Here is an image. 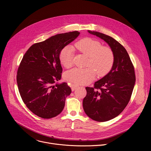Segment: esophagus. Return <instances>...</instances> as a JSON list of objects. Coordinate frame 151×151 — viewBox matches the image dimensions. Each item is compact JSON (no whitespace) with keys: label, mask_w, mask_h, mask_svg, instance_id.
Wrapping results in <instances>:
<instances>
[{"label":"esophagus","mask_w":151,"mask_h":151,"mask_svg":"<svg viewBox=\"0 0 151 151\" xmlns=\"http://www.w3.org/2000/svg\"><path fill=\"white\" fill-rule=\"evenodd\" d=\"M78 87V85H72V87H71L72 91H74L75 90H76Z\"/></svg>","instance_id":"obj_1"}]
</instances>
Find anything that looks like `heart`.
Returning <instances> with one entry per match:
<instances>
[{"instance_id":"1","label":"heart","mask_w":151,"mask_h":151,"mask_svg":"<svg viewBox=\"0 0 151 151\" xmlns=\"http://www.w3.org/2000/svg\"><path fill=\"white\" fill-rule=\"evenodd\" d=\"M75 47L85 55L88 57L86 69L73 68L64 74V78L74 84H87L94 80L96 72L99 75H104L111 69L114 55L112 50L103 47L100 42L91 38H85L75 44ZM75 48L68 45L60 51V60L66 68H70L73 63Z\"/></svg>"}]
</instances>
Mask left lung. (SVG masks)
Segmentation results:
<instances>
[{
  "label": "left lung",
  "instance_id": "1",
  "mask_svg": "<svg viewBox=\"0 0 151 151\" xmlns=\"http://www.w3.org/2000/svg\"><path fill=\"white\" fill-rule=\"evenodd\" d=\"M106 42L113 51L114 61L111 70L94 83V87H86L83 108L90 118L104 122L119 115L130 101L136 82L134 69L125 48L113 37L88 30Z\"/></svg>",
  "mask_w": 151,
  "mask_h": 151
}]
</instances>
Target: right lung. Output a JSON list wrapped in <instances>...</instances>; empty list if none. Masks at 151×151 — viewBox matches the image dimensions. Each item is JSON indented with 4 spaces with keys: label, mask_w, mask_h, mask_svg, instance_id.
<instances>
[{
    "label": "right lung",
    "mask_w": 151,
    "mask_h": 151,
    "mask_svg": "<svg viewBox=\"0 0 151 151\" xmlns=\"http://www.w3.org/2000/svg\"><path fill=\"white\" fill-rule=\"evenodd\" d=\"M78 31L60 33L32 45L17 71V82L23 101L36 115L48 119L60 114L72 92L61 78V50L76 39Z\"/></svg>",
    "instance_id": "1"
}]
</instances>
